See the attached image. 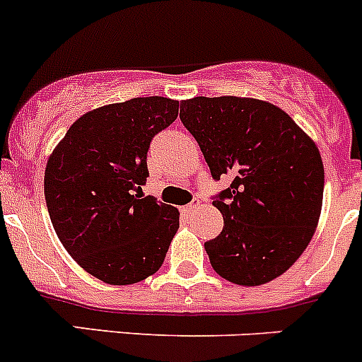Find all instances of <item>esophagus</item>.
I'll return each mask as SVG.
<instances>
[{
	"instance_id": "34e87169",
	"label": "esophagus",
	"mask_w": 362,
	"mask_h": 362,
	"mask_svg": "<svg viewBox=\"0 0 362 362\" xmlns=\"http://www.w3.org/2000/svg\"><path fill=\"white\" fill-rule=\"evenodd\" d=\"M199 204H201V202H199V199H194V201H192L190 204H187V206H185V208H183V211L187 213V215H192V213H194L195 209L199 208Z\"/></svg>"
}]
</instances>
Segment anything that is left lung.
Instances as JSON below:
<instances>
[{"instance_id": "left-lung-1", "label": "left lung", "mask_w": 362, "mask_h": 362, "mask_svg": "<svg viewBox=\"0 0 362 362\" xmlns=\"http://www.w3.org/2000/svg\"><path fill=\"white\" fill-rule=\"evenodd\" d=\"M179 117L213 179L233 177L213 201L223 216L222 233L204 243L213 270L242 286L274 281L300 257L318 226V147L284 110L259 99H187Z\"/></svg>"}]
</instances>
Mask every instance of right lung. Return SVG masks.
I'll return each mask as SVG.
<instances>
[{
  "label": "right lung",
  "mask_w": 362,
  "mask_h": 362,
  "mask_svg": "<svg viewBox=\"0 0 362 362\" xmlns=\"http://www.w3.org/2000/svg\"><path fill=\"white\" fill-rule=\"evenodd\" d=\"M174 99L135 98L87 112L51 153L44 195L72 259L108 284L156 274L179 227L170 204L142 197L154 135L177 119Z\"/></svg>",
  "instance_id": "obj_1"
}]
</instances>
